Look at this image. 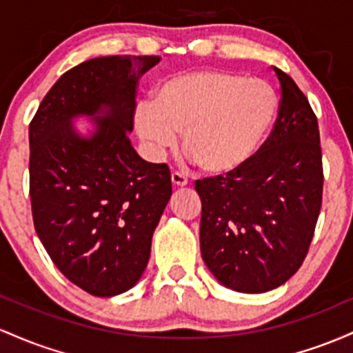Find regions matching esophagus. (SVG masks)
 I'll return each instance as SVG.
<instances>
[{
    "label": "esophagus",
    "instance_id": "1",
    "mask_svg": "<svg viewBox=\"0 0 353 353\" xmlns=\"http://www.w3.org/2000/svg\"><path fill=\"white\" fill-rule=\"evenodd\" d=\"M172 181L175 187H185L188 183V176L181 172H173L172 173Z\"/></svg>",
    "mask_w": 353,
    "mask_h": 353
}]
</instances>
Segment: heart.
I'll use <instances>...</instances> for the list:
<instances>
[{"instance_id":"obj_1","label":"heart","mask_w":353,"mask_h":353,"mask_svg":"<svg viewBox=\"0 0 353 353\" xmlns=\"http://www.w3.org/2000/svg\"><path fill=\"white\" fill-rule=\"evenodd\" d=\"M276 97L263 80L219 70L190 71L166 80L153 103L134 110V126L155 152L175 145L203 172H235L247 163L275 120Z\"/></svg>"}]
</instances>
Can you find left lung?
<instances>
[{"label":"left lung","instance_id":"left-lung-1","mask_svg":"<svg viewBox=\"0 0 353 353\" xmlns=\"http://www.w3.org/2000/svg\"><path fill=\"white\" fill-rule=\"evenodd\" d=\"M279 117L250 160L227 175L195 181L201 200L200 248L225 287L262 294L302 267L322 208L319 121L282 70Z\"/></svg>","mask_w":353,"mask_h":353}]
</instances>
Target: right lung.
<instances>
[{
  "instance_id": "right-lung-1",
  "label": "right lung",
  "mask_w": 353,
  "mask_h": 353,
  "mask_svg": "<svg viewBox=\"0 0 353 353\" xmlns=\"http://www.w3.org/2000/svg\"><path fill=\"white\" fill-rule=\"evenodd\" d=\"M158 61L126 54L80 63L51 86L30 123L34 230L58 270L91 295L123 294L140 280L172 196L168 165L145 161L128 140L137 77ZM77 114L97 120L91 139L74 133Z\"/></svg>"
}]
</instances>
